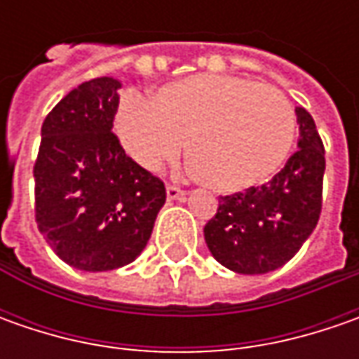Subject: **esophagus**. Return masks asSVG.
Wrapping results in <instances>:
<instances>
[{"label":"esophagus","instance_id":"esophagus-1","mask_svg":"<svg viewBox=\"0 0 359 359\" xmlns=\"http://www.w3.org/2000/svg\"><path fill=\"white\" fill-rule=\"evenodd\" d=\"M165 194H168V200H182V198H186V189H182L180 186H173V184L165 186Z\"/></svg>","mask_w":359,"mask_h":359}]
</instances>
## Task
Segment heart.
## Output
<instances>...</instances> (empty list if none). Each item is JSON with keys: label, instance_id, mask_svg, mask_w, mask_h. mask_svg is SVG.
<instances>
[{"label": "heart", "instance_id": "heart-1", "mask_svg": "<svg viewBox=\"0 0 359 359\" xmlns=\"http://www.w3.org/2000/svg\"><path fill=\"white\" fill-rule=\"evenodd\" d=\"M123 151L156 172L180 156L217 191L257 186L278 172L296 137V114L282 91L233 76L201 74L161 86L154 102L123 93L114 111Z\"/></svg>", "mask_w": 359, "mask_h": 359}]
</instances>
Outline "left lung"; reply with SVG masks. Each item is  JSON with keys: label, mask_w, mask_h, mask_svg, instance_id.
<instances>
[{"label": "left lung", "mask_w": 359, "mask_h": 359, "mask_svg": "<svg viewBox=\"0 0 359 359\" xmlns=\"http://www.w3.org/2000/svg\"><path fill=\"white\" fill-rule=\"evenodd\" d=\"M299 149L268 184L219 196L203 236L215 259L238 273L282 268L310 238L322 214L325 149L308 109L296 107Z\"/></svg>", "instance_id": "8db88e82"}]
</instances>
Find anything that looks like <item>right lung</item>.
I'll return each instance as SVG.
<instances>
[{
  "label": "right lung",
  "mask_w": 359,
  "mask_h": 359,
  "mask_svg": "<svg viewBox=\"0 0 359 359\" xmlns=\"http://www.w3.org/2000/svg\"><path fill=\"white\" fill-rule=\"evenodd\" d=\"M119 88L114 77L90 79L41 126L35 222L60 259L83 271L131 264L165 203L163 182L128 158L111 131Z\"/></svg>",
  "instance_id": "right-lung-1"
}]
</instances>
